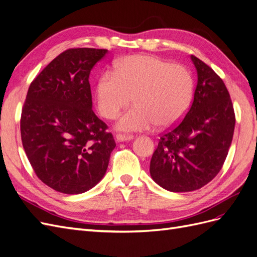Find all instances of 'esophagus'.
I'll return each mask as SVG.
<instances>
[{"label": "esophagus", "mask_w": 257, "mask_h": 257, "mask_svg": "<svg viewBox=\"0 0 257 257\" xmlns=\"http://www.w3.org/2000/svg\"><path fill=\"white\" fill-rule=\"evenodd\" d=\"M134 136L133 135H127V134H116L115 135V139L116 142H127L131 141V139H133Z\"/></svg>", "instance_id": "1"}]
</instances>
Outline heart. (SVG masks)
I'll use <instances>...</instances> for the list:
<instances>
[{
    "instance_id": "1",
    "label": "heart",
    "mask_w": 257,
    "mask_h": 257,
    "mask_svg": "<svg viewBox=\"0 0 257 257\" xmlns=\"http://www.w3.org/2000/svg\"><path fill=\"white\" fill-rule=\"evenodd\" d=\"M193 78L182 64L154 56L134 54L113 64V73L99 76L95 97L98 112L115 119L132 100L135 104L119 119L122 131H146L157 124L175 125L188 111L193 95Z\"/></svg>"
}]
</instances>
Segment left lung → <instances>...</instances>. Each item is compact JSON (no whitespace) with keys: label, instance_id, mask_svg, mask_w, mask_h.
Returning <instances> with one entry per match:
<instances>
[{"label":"left lung","instance_id":"left-lung-1","mask_svg":"<svg viewBox=\"0 0 257 257\" xmlns=\"http://www.w3.org/2000/svg\"><path fill=\"white\" fill-rule=\"evenodd\" d=\"M197 71L194 99L184 118L162 133L150 175L163 189L191 192L219 174L235 130V111L226 85L213 69L191 56Z\"/></svg>","mask_w":257,"mask_h":257}]
</instances>
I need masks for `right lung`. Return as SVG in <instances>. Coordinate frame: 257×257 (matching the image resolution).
I'll use <instances>...</instances> for the list:
<instances>
[{
	"mask_svg": "<svg viewBox=\"0 0 257 257\" xmlns=\"http://www.w3.org/2000/svg\"><path fill=\"white\" fill-rule=\"evenodd\" d=\"M107 52L67 49L30 84L20 119L22 146L36 176L54 191L87 192L106 174L115 143L92 110L89 76Z\"/></svg>",
	"mask_w": 257,
	"mask_h": 257,
	"instance_id": "add662e5",
	"label": "right lung"
}]
</instances>
